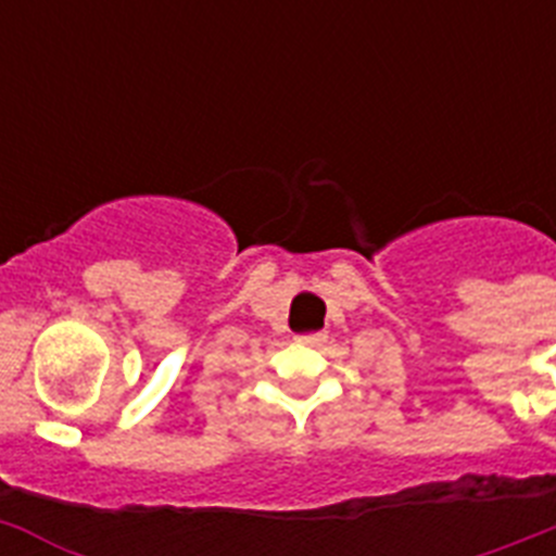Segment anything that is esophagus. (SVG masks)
<instances>
[{
    "mask_svg": "<svg viewBox=\"0 0 556 556\" xmlns=\"http://www.w3.org/2000/svg\"><path fill=\"white\" fill-rule=\"evenodd\" d=\"M298 342H301V345H308V348H317V345H323V342H326V333H320V331L301 333V337H298Z\"/></svg>",
    "mask_w": 556,
    "mask_h": 556,
    "instance_id": "esophagus-1",
    "label": "esophagus"
}]
</instances>
